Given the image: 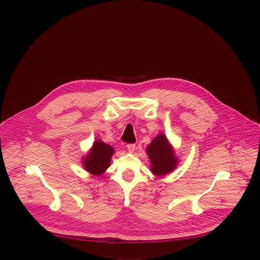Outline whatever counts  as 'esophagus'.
<instances>
[{
	"mask_svg": "<svg viewBox=\"0 0 260 260\" xmlns=\"http://www.w3.org/2000/svg\"><path fill=\"white\" fill-rule=\"evenodd\" d=\"M126 147H127V150H128L129 153L134 152L135 149H136V145H135V144H127Z\"/></svg>",
	"mask_w": 260,
	"mask_h": 260,
	"instance_id": "1",
	"label": "esophagus"
}]
</instances>
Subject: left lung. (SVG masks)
Here are the masks:
<instances>
[{"label":"left lung","instance_id":"obj_1","mask_svg":"<svg viewBox=\"0 0 260 260\" xmlns=\"http://www.w3.org/2000/svg\"><path fill=\"white\" fill-rule=\"evenodd\" d=\"M146 152L150 159V171L157 177L170 174L178 167L174 147L164 133H159L147 146Z\"/></svg>","mask_w":260,"mask_h":260}]
</instances>
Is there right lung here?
Instances as JSON below:
<instances>
[{
  "mask_svg": "<svg viewBox=\"0 0 260 260\" xmlns=\"http://www.w3.org/2000/svg\"><path fill=\"white\" fill-rule=\"evenodd\" d=\"M114 152L112 146L96 139L86 155L82 158L84 170L93 176H101L110 167L111 158Z\"/></svg>",
  "mask_w": 260,
  "mask_h": 260,
  "instance_id": "obj_1",
  "label": "right lung"
}]
</instances>
